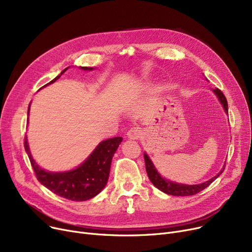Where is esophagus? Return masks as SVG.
Instances as JSON below:
<instances>
[{
	"instance_id": "34e87169",
	"label": "esophagus",
	"mask_w": 252,
	"mask_h": 252,
	"mask_svg": "<svg viewBox=\"0 0 252 252\" xmlns=\"http://www.w3.org/2000/svg\"><path fill=\"white\" fill-rule=\"evenodd\" d=\"M143 135V129L140 126H135L131 127L128 131H127V137L131 140H138L139 138H141V136Z\"/></svg>"
}]
</instances>
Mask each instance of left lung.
Returning a JSON list of instances; mask_svg holds the SVG:
<instances>
[{"label":"left lung","mask_w":252,"mask_h":252,"mask_svg":"<svg viewBox=\"0 0 252 252\" xmlns=\"http://www.w3.org/2000/svg\"><path fill=\"white\" fill-rule=\"evenodd\" d=\"M215 94L218 96L219 100L220 101L222 107L224 109V111L228 112V102L226 97L222 94V92L219 89H215L214 90ZM144 159H145V165H146V171L149 180L151 181V183L154 185V186L159 189L160 191L173 195V196H191V195H195L197 193H199L200 191L204 190L206 187H208L209 185L213 183L216 179H218L220 177V175L222 173L223 168L220 171V173L213 179H210L209 181H206L202 184L199 185H184V184H178V183H173L166 179L161 178V176L157 173V170L155 168V166L153 165L152 161L150 160L149 156L144 153Z\"/></svg>","instance_id":"1"}]
</instances>
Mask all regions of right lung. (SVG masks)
Listing matches in <instances>:
<instances>
[{
    "label": "right lung",
    "mask_w": 252,
    "mask_h": 252,
    "mask_svg": "<svg viewBox=\"0 0 252 252\" xmlns=\"http://www.w3.org/2000/svg\"><path fill=\"white\" fill-rule=\"evenodd\" d=\"M67 68L47 85L56 82ZM81 68L85 70L93 69L91 67ZM122 141V137H115L101 142L81 166L65 173H49L39 167L32 159L26 137L24 139V148L39 183L53 193L66 199L86 201L98 195L107 184L112 157Z\"/></svg>",
    "instance_id": "obj_1"
}]
</instances>
